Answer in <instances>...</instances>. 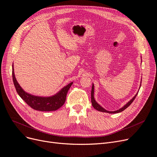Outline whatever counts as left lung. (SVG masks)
I'll return each mask as SVG.
<instances>
[{"label":"left lung","instance_id":"8db88e82","mask_svg":"<svg viewBox=\"0 0 157 157\" xmlns=\"http://www.w3.org/2000/svg\"><path fill=\"white\" fill-rule=\"evenodd\" d=\"M140 86H141V84H140ZM94 84H92V90H91V102H92V107H93L96 110H97V111H100V112H103V113H120V112H122L123 111H124V110L125 109H127V107H128L132 103V101H134V100L135 99L136 96H137L138 94V92L136 94V95L133 97L132 99L128 102L123 107L120 108V109L117 110V111H107V110H105L104 108H103L102 107H101L99 104H98L95 99H94Z\"/></svg>","mask_w":157,"mask_h":157}]
</instances>
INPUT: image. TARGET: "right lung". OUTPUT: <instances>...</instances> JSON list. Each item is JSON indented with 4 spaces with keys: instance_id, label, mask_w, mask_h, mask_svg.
<instances>
[{
    "instance_id": "1",
    "label": "right lung",
    "mask_w": 157,
    "mask_h": 157,
    "mask_svg": "<svg viewBox=\"0 0 157 157\" xmlns=\"http://www.w3.org/2000/svg\"><path fill=\"white\" fill-rule=\"evenodd\" d=\"M12 67L13 81L17 92L29 106L34 110H37V111H56L63 105L66 100L67 92L69 89L71 88L73 82H71L67 86H64L59 92H58L56 94L52 96L41 97L33 96L27 93L22 89L15 78L13 66Z\"/></svg>"
}]
</instances>
